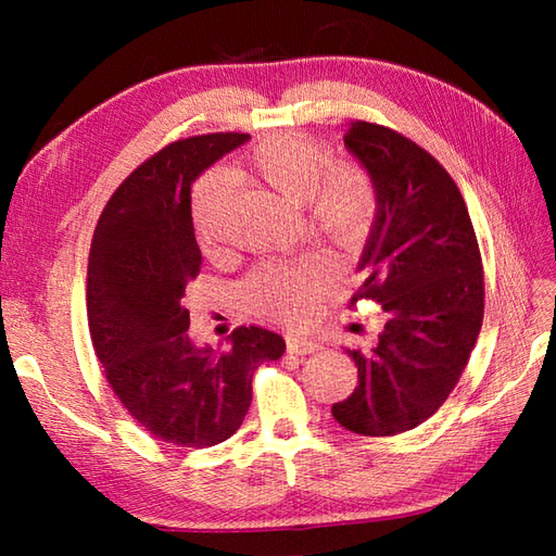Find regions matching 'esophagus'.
<instances>
[{
  "label": "esophagus",
  "instance_id": "obj_1",
  "mask_svg": "<svg viewBox=\"0 0 556 556\" xmlns=\"http://www.w3.org/2000/svg\"><path fill=\"white\" fill-rule=\"evenodd\" d=\"M287 351L293 353V356H308V353L320 351V344L311 339H301V337H289L287 339Z\"/></svg>",
  "mask_w": 556,
  "mask_h": 556
}]
</instances>
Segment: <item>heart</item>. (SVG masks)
<instances>
[{
	"label": "heart",
	"mask_w": 556,
	"mask_h": 556,
	"mask_svg": "<svg viewBox=\"0 0 556 556\" xmlns=\"http://www.w3.org/2000/svg\"><path fill=\"white\" fill-rule=\"evenodd\" d=\"M241 176L265 184L291 203L308 210L317 233L339 245H356L368 236L377 191L370 174L353 162H332V155L301 134H271L248 152ZM233 184L227 174H207L195 186L191 219L203 251H215L227 229ZM337 281L334 260L311 253L291 263L255 269L243 285V296L253 311L277 323L299 325L320 303Z\"/></svg>",
	"instance_id": "obj_1"
}]
</instances>
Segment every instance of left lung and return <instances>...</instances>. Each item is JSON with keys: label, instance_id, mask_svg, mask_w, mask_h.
<instances>
[{"label": "left lung", "instance_id": "8db88e82", "mask_svg": "<svg viewBox=\"0 0 556 556\" xmlns=\"http://www.w3.org/2000/svg\"><path fill=\"white\" fill-rule=\"evenodd\" d=\"M344 146L377 191L351 305L380 303L387 325L370 353L349 351L358 387L332 416L356 434L389 437L418 428L452 394L480 334L485 279L464 195L428 150L370 122H353Z\"/></svg>", "mask_w": 556, "mask_h": 556}]
</instances>
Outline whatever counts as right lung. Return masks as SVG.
I'll return each mask as SVG.
<instances>
[{
  "instance_id": "1",
  "label": "right lung",
  "mask_w": 556,
  "mask_h": 556,
  "mask_svg": "<svg viewBox=\"0 0 556 556\" xmlns=\"http://www.w3.org/2000/svg\"><path fill=\"white\" fill-rule=\"evenodd\" d=\"M248 134H207L155 152L116 188L92 233L88 327L124 408L176 446H215L241 428L253 372L287 344L263 327H236L227 351L188 337V281L200 271L191 186Z\"/></svg>"
}]
</instances>
